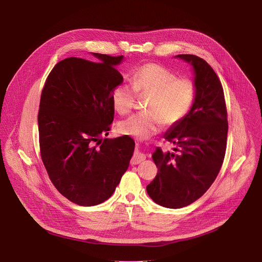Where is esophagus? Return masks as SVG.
<instances>
[{
    "instance_id": "obj_1",
    "label": "esophagus",
    "mask_w": 262,
    "mask_h": 262,
    "mask_svg": "<svg viewBox=\"0 0 262 262\" xmlns=\"http://www.w3.org/2000/svg\"><path fill=\"white\" fill-rule=\"evenodd\" d=\"M145 159H146L145 155L140 151V147H139V145L137 144V145H136V151H135V154H134V156H133V159H132V161H130L132 165L140 164V163L143 162Z\"/></svg>"
}]
</instances>
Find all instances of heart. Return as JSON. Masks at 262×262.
I'll return each mask as SVG.
<instances>
[{
  "label": "heart",
  "mask_w": 262,
  "mask_h": 262,
  "mask_svg": "<svg viewBox=\"0 0 262 262\" xmlns=\"http://www.w3.org/2000/svg\"><path fill=\"white\" fill-rule=\"evenodd\" d=\"M132 84H119L112 94L115 110L125 115L135 107L137 94L148 96L144 113L135 114L117 124V130L138 140L159 133L164 122L172 126L189 114L196 96L194 82L178 78L174 72L157 63L137 67L132 73Z\"/></svg>",
  "instance_id": "obj_1"
}]
</instances>
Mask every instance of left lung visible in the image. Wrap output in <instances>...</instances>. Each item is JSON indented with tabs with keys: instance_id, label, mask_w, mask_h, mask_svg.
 <instances>
[{
	"instance_id": "8db88e82",
	"label": "left lung",
	"mask_w": 262,
	"mask_h": 262,
	"mask_svg": "<svg viewBox=\"0 0 262 262\" xmlns=\"http://www.w3.org/2000/svg\"><path fill=\"white\" fill-rule=\"evenodd\" d=\"M175 58L193 67L196 96L189 114L164 135L177 146L174 152H163L159 147L154 152L159 171L146 186L149 197L168 208L190 205L209 189L225 157L228 133L225 97L213 69L194 55Z\"/></svg>"
}]
</instances>
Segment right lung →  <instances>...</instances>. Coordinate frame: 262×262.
Listing matches in <instances>:
<instances>
[{
	"mask_svg": "<svg viewBox=\"0 0 262 262\" xmlns=\"http://www.w3.org/2000/svg\"><path fill=\"white\" fill-rule=\"evenodd\" d=\"M67 58L46 81L38 112L40 154L56 189L71 202L93 206L114 193L129 166L135 142L107 136L114 120L112 94L123 82V56L92 53Z\"/></svg>",
	"mask_w": 262,
	"mask_h": 262,
	"instance_id": "obj_1",
	"label": "right lung"
}]
</instances>
